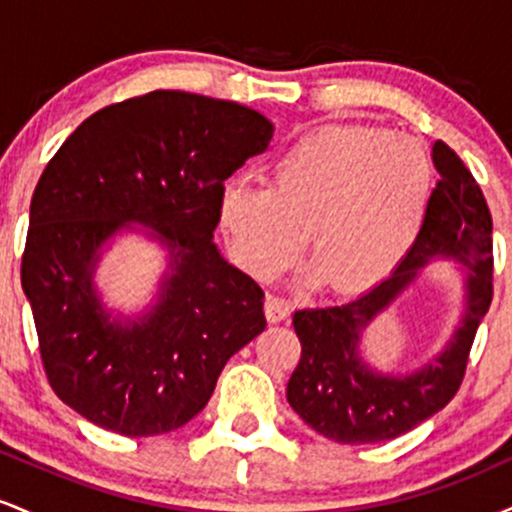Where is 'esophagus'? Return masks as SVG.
I'll return each mask as SVG.
<instances>
[{
  "mask_svg": "<svg viewBox=\"0 0 512 512\" xmlns=\"http://www.w3.org/2000/svg\"><path fill=\"white\" fill-rule=\"evenodd\" d=\"M264 313H267L269 322H281V320H286V317H289L291 305L286 303L284 298L269 296L267 303H264Z\"/></svg>",
  "mask_w": 512,
  "mask_h": 512,
  "instance_id": "obj_1",
  "label": "esophagus"
}]
</instances>
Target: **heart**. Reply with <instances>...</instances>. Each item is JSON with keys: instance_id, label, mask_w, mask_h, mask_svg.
<instances>
[{"instance_id": "heart-1", "label": "heart", "mask_w": 512, "mask_h": 512, "mask_svg": "<svg viewBox=\"0 0 512 512\" xmlns=\"http://www.w3.org/2000/svg\"><path fill=\"white\" fill-rule=\"evenodd\" d=\"M431 180L426 151L407 137L320 127L276 158L269 185L228 180L219 223L240 264L262 281L298 260L308 233L315 279L356 296L407 260L424 228Z\"/></svg>"}]
</instances>
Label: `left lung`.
I'll return each mask as SVG.
<instances>
[{
  "instance_id": "8db88e82",
  "label": "left lung",
  "mask_w": 512,
  "mask_h": 512,
  "mask_svg": "<svg viewBox=\"0 0 512 512\" xmlns=\"http://www.w3.org/2000/svg\"><path fill=\"white\" fill-rule=\"evenodd\" d=\"M440 173L426 221L397 272L346 303L293 313L301 361L286 399L320 436L346 445L383 443L411 431L460 390L469 349L493 298L491 211L477 180L448 144L431 151ZM436 259L463 264V315L443 350L411 374H383L360 356L362 332Z\"/></svg>"
}]
</instances>
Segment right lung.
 Instances as JSON below:
<instances>
[{
	"label": "right lung",
	"instance_id": "right-lung-1",
	"mask_svg": "<svg viewBox=\"0 0 512 512\" xmlns=\"http://www.w3.org/2000/svg\"><path fill=\"white\" fill-rule=\"evenodd\" d=\"M272 137L245 105L151 91L93 113L52 156L33 192L21 286L52 390L76 414L129 438L175 431L264 330V293L223 260L214 228L223 182ZM122 232L169 255L139 316L108 309L92 281Z\"/></svg>",
	"mask_w": 512,
	"mask_h": 512
}]
</instances>
